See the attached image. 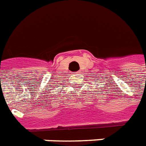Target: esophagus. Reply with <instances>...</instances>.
<instances>
[{
	"label": "esophagus",
	"instance_id": "34e87169",
	"mask_svg": "<svg viewBox=\"0 0 146 146\" xmlns=\"http://www.w3.org/2000/svg\"><path fill=\"white\" fill-rule=\"evenodd\" d=\"M81 73H82V71H78L77 72H75V74H81Z\"/></svg>",
	"mask_w": 146,
	"mask_h": 146
}]
</instances>
